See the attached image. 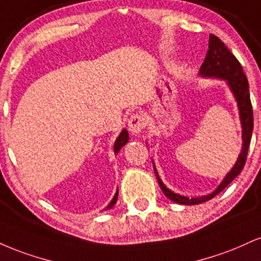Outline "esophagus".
Wrapping results in <instances>:
<instances>
[{"label": "esophagus", "instance_id": "34e87169", "mask_svg": "<svg viewBox=\"0 0 261 261\" xmlns=\"http://www.w3.org/2000/svg\"><path fill=\"white\" fill-rule=\"evenodd\" d=\"M144 126H146V119L140 113H135L128 119V130H130L131 134H140L144 128Z\"/></svg>", "mask_w": 261, "mask_h": 261}]
</instances>
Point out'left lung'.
<instances>
[{
  "instance_id": "left-lung-1",
  "label": "left lung",
  "mask_w": 261,
  "mask_h": 261,
  "mask_svg": "<svg viewBox=\"0 0 261 261\" xmlns=\"http://www.w3.org/2000/svg\"><path fill=\"white\" fill-rule=\"evenodd\" d=\"M199 74L200 76L204 77H218V79L227 81V85L230 86L232 93H233L234 98L237 100L242 125V140H243V144H242V150L240 155H238L236 164L231 169L230 172L226 175L224 180H222L214 192L208 194V196L196 197V198L191 197L190 198V197H185L172 192L163 184L154 166L156 180H158L159 186H161L165 196L169 199H171L172 202L184 204V205H194V204H200L214 198L216 194L220 193L225 187H227L228 184L233 181V178H236V176L240 175L244 164H246L248 148H249L253 133V108L252 102H250L249 85H248L246 74L243 73V68H242L238 59L232 55L225 43L218 36L213 35V34L209 35V49L206 52L202 67H200Z\"/></svg>"
}]
</instances>
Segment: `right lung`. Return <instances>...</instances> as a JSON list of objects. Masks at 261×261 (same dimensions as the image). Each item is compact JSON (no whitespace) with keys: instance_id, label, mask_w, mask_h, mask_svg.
Returning <instances> with one entry per match:
<instances>
[{"instance_id":"add662e5","label":"right lung","mask_w":261,"mask_h":261,"mask_svg":"<svg viewBox=\"0 0 261 261\" xmlns=\"http://www.w3.org/2000/svg\"><path fill=\"white\" fill-rule=\"evenodd\" d=\"M127 141H128V134H127V131L124 128V130H122L121 133H120V135H119V136H118V139H117V141H115V143H114V153H115V154H118L119 150L121 149L122 146H125V144L127 143ZM117 200H118V190H117V192H115L114 197H113V199L111 200V203H109V205L107 206L106 209L113 208V205H114V204L117 203Z\"/></svg>"}]
</instances>
